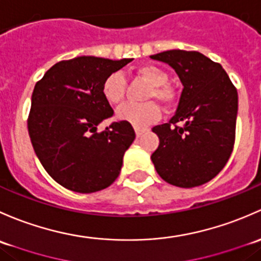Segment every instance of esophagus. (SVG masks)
Segmentation results:
<instances>
[{"label": "esophagus", "instance_id": "1", "mask_svg": "<svg viewBox=\"0 0 261 261\" xmlns=\"http://www.w3.org/2000/svg\"><path fill=\"white\" fill-rule=\"evenodd\" d=\"M134 130H136V136L138 137V138L144 133V129H141V128H134Z\"/></svg>", "mask_w": 261, "mask_h": 261}]
</instances>
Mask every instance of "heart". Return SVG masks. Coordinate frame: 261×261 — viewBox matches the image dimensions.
<instances>
[{
    "label": "heart",
    "mask_w": 261,
    "mask_h": 261,
    "mask_svg": "<svg viewBox=\"0 0 261 261\" xmlns=\"http://www.w3.org/2000/svg\"><path fill=\"white\" fill-rule=\"evenodd\" d=\"M137 74L149 84L146 93V99H157L162 106L171 107L174 103V91L167 85L168 74L155 65H142L137 69ZM124 76L119 72H113L104 80L101 85V93L104 99L111 106H119L125 98ZM161 111L154 101H147L142 104H125L117 112L118 119L127 122L136 128H144L160 118Z\"/></svg>",
    "instance_id": "1"
}]
</instances>
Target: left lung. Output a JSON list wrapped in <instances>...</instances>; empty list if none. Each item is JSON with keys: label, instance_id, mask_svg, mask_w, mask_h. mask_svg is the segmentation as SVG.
<instances>
[{"label": "left lung", "instance_id": "left-lung-1", "mask_svg": "<svg viewBox=\"0 0 261 261\" xmlns=\"http://www.w3.org/2000/svg\"><path fill=\"white\" fill-rule=\"evenodd\" d=\"M150 59L168 64L184 85L170 122L152 128L160 146L150 160L167 184L201 186L225 167L232 152L238 91L222 66L197 51L168 50Z\"/></svg>", "mask_w": 261, "mask_h": 261}]
</instances>
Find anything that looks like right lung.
<instances>
[{
  "label": "right lung",
  "instance_id": "1",
  "mask_svg": "<svg viewBox=\"0 0 261 261\" xmlns=\"http://www.w3.org/2000/svg\"><path fill=\"white\" fill-rule=\"evenodd\" d=\"M132 60L77 56L51 66L35 85L28 122L32 147L65 189L96 192L119 176L123 155L136 138L133 127L120 120L96 130L114 114L101 85Z\"/></svg>",
  "mask_w": 261,
  "mask_h": 261
}]
</instances>
